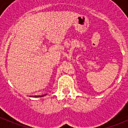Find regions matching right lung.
Instances as JSON below:
<instances>
[{"label":"right lung","instance_id":"right-lung-1","mask_svg":"<svg viewBox=\"0 0 128 128\" xmlns=\"http://www.w3.org/2000/svg\"><path fill=\"white\" fill-rule=\"evenodd\" d=\"M47 94H45V95H42V96H34V97H36V98H41V97H44V96H46Z\"/></svg>","mask_w":128,"mask_h":128}]
</instances>
